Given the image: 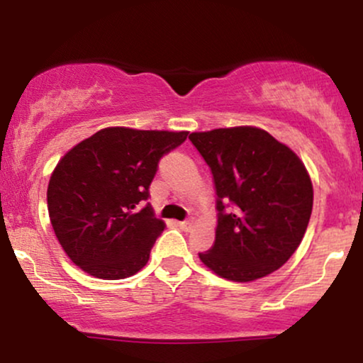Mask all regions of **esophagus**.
<instances>
[{
    "mask_svg": "<svg viewBox=\"0 0 363 363\" xmlns=\"http://www.w3.org/2000/svg\"><path fill=\"white\" fill-rule=\"evenodd\" d=\"M177 225L182 228V230H189V228L193 227V220H184V222H179Z\"/></svg>",
    "mask_w": 363,
    "mask_h": 363,
    "instance_id": "esophagus-1",
    "label": "esophagus"
}]
</instances>
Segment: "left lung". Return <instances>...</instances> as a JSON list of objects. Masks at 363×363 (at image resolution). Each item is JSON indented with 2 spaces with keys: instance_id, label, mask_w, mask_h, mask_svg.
I'll list each match as a JSON object with an SVG mask.
<instances>
[{
  "instance_id": "obj_1",
  "label": "left lung",
  "mask_w": 363,
  "mask_h": 363,
  "mask_svg": "<svg viewBox=\"0 0 363 363\" xmlns=\"http://www.w3.org/2000/svg\"><path fill=\"white\" fill-rule=\"evenodd\" d=\"M189 140L211 170L218 211L215 242L199 259L234 281L273 273L297 251L311 220L314 193L301 158L251 126Z\"/></svg>"
}]
</instances>
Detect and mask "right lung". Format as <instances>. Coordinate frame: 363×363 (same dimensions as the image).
<instances>
[{"mask_svg": "<svg viewBox=\"0 0 363 363\" xmlns=\"http://www.w3.org/2000/svg\"><path fill=\"white\" fill-rule=\"evenodd\" d=\"M186 138V131L106 128L61 158L48 187L49 218L83 272L121 280L147 264L165 227L145 205L150 184L160 158Z\"/></svg>", "mask_w": 363, "mask_h": 363, "instance_id": "obj_1", "label": "right lung"}]
</instances>
